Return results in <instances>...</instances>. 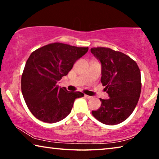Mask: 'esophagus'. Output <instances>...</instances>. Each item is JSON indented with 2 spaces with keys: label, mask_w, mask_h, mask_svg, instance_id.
<instances>
[{
  "label": "esophagus",
  "mask_w": 159,
  "mask_h": 159,
  "mask_svg": "<svg viewBox=\"0 0 159 159\" xmlns=\"http://www.w3.org/2000/svg\"><path fill=\"white\" fill-rule=\"evenodd\" d=\"M84 97L86 98V99H91L92 98V97L91 96H89V95H84Z\"/></svg>",
  "instance_id": "1"
}]
</instances>
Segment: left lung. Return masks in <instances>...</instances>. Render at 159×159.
Instances as JSON below:
<instances>
[{
	"mask_svg": "<svg viewBox=\"0 0 159 159\" xmlns=\"http://www.w3.org/2000/svg\"><path fill=\"white\" fill-rule=\"evenodd\" d=\"M101 63V83L110 98H100L101 106L92 115L100 122L115 125L129 117L137 105L142 90L141 73L135 61L110 48H91Z\"/></svg>",
	"mask_w": 159,
	"mask_h": 159,
	"instance_id": "obj_1",
	"label": "left lung"
}]
</instances>
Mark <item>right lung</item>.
<instances>
[{
    "label": "right lung",
    "mask_w": 159,
    "mask_h": 159,
    "mask_svg": "<svg viewBox=\"0 0 159 159\" xmlns=\"http://www.w3.org/2000/svg\"><path fill=\"white\" fill-rule=\"evenodd\" d=\"M88 51L89 47L55 42L30 54L22 75L21 90L27 107L37 119L47 123L61 121L71 111L74 100L84 97L83 93L59 87L58 81Z\"/></svg>",
    "instance_id": "add662e5"
}]
</instances>
